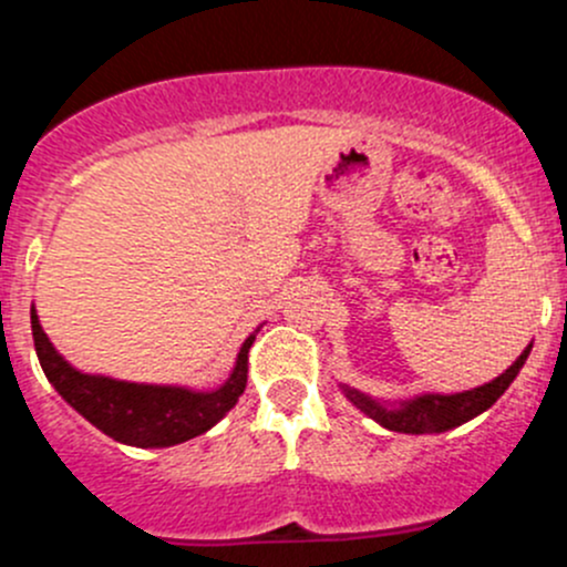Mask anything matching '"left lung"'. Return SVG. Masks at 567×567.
<instances>
[{
  "instance_id": "left-lung-1",
  "label": "left lung",
  "mask_w": 567,
  "mask_h": 567,
  "mask_svg": "<svg viewBox=\"0 0 567 567\" xmlns=\"http://www.w3.org/2000/svg\"><path fill=\"white\" fill-rule=\"evenodd\" d=\"M532 344L515 358V363L509 369H504V374H498L491 383L480 385V389L461 391V394H422L413 396V400L400 402V405H380L372 396L361 394L355 389H347V400L355 408H361L369 419H374L378 424H383L385 430H394V433H411V435H424V433H446L452 427H461L468 419L480 416L482 411L493 405L504 391L509 389V383L515 380V374L520 372V367L529 358Z\"/></svg>"
}]
</instances>
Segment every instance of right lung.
Here are the masks:
<instances>
[{
	"label": "right lung",
	"instance_id": "add662e5",
	"mask_svg": "<svg viewBox=\"0 0 567 567\" xmlns=\"http://www.w3.org/2000/svg\"><path fill=\"white\" fill-rule=\"evenodd\" d=\"M30 319L38 361H41L43 374L58 389V394L104 435L121 441V444L143 446V450L182 444V441H189L215 427L237 405L239 394L245 391L248 352L256 341V333H259V330H254L239 347L237 367L220 389L189 391L182 385L126 383V380L80 372L54 350L49 336L43 333L41 322H38L35 306H32Z\"/></svg>",
	"mask_w": 567,
	"mask_h": 567
}]
</instances>
